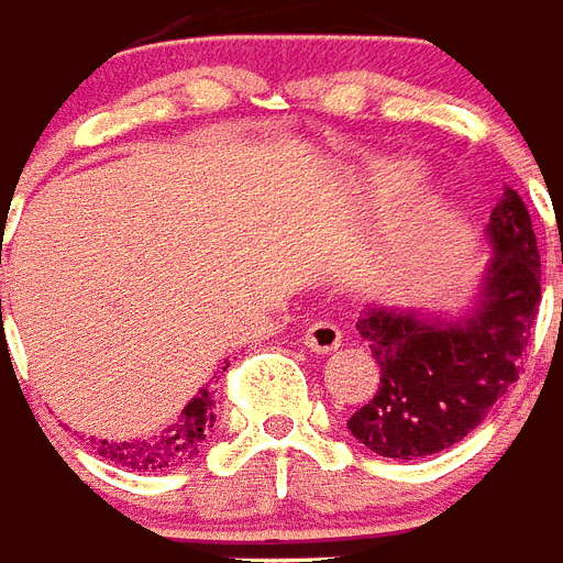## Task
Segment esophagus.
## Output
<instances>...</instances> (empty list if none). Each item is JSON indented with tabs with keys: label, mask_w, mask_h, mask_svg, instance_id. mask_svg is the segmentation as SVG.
<instances>
[{
	"label": "esophagus",
	"mask_w": 563,
	"mask_h": 563,
	"mask_svg": "<svg viewBox=\"0 0 563 563\" xmlns=\"http://www.w3.org/2000/svg\"><path fill=\"white\" fill-rule=\"evenodd\" d=\"M343 334H340V328L334 322H313V325L305 328V336L302 343L308 345L310 352H334L336 345H340Z\"/></svg>",
	"instance_id": "obj_1"
}]
</instances>
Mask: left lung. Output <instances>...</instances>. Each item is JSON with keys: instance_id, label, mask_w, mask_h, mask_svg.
<instances>
[{"instance_id": "8db88e82", "label": "left lung", "mask_w": 563, "mask_h": 563, "mask_svg": "<svg viewBox=\"0 0 563 563\" xmlns=\"http://www.w3.org/2000/svg\"><path fill=\"white\" fill-rule=\"evenodd\" d=\"M485 238L494 255L465 319L395 308H368L357 319L380 386L349 430L377 456L421 460L462 442L520 375L541 305V255L515 188H503Z\"/></svg>"}]
</instances>
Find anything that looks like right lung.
I'll use <instances>...</instances> for the list:
<instances>
[{
  "mask_svg": "<svg viewBox=\"0 0 563 563\" xmlns=\"http://www.w3.org/2000/svg\"><path fill=\"white\" fill-rule=\"evenodd\" d=\"M214 427V393L200 389L197 398L186 404L174 424H168L159 435L151 439H133V442H96L103 460L115 462L130 471H165V467L183 465L195 460L209 442Z\"/></svg>",
  "mask_w": 563,
  "mask_h": 563,
  "instance_id": "right-lung-1",
  "label": "right lung"
}]
</instances>
